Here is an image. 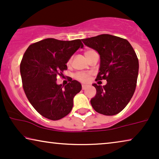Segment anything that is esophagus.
<instances>
[{
	"label": "esophagus",
	"instance_id": "1",
	"mask_svg": "<svg viewBox=\"0 0 159 159\" xmlns=\"http://www.w3.org/2000/svg\"><path fill=\"white\" fill-rule=\"evenodd\" d=\"M86 88H87V85H84V84H82V90H85Z\"/></svg>",
	"mask_w": 159,
	"mask_h": 159
}]
</instances>
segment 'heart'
<instances>
[{"instance_id":"obj_1","label":"heart","mask_w":159,"mask_h":159,"mask_svg":"<svg viewBox=\"0 0 159 159\" xmlns=\"http://www.w3.org/2000/svg\"><path fill=\"white\" fill-rule=\"evenodd\" d=\"M94 53H95L94 51H92V50H88V51L84 52V56H85L87 59H88V58L92 56V54H93ZM71 59L70 58V59L68 61V63H67V64L69 65L71 64ZM75 77L76 79L79 80L80 82H86L88 80L89 77H90V74L86 73V72H77L75 74Z\"/></svg>"}]
</instances>
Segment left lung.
<instances>
[{
  "mask_svg": "<svg viewBox=\"0 0 159 159\" xmlns=\"http://www.w3.org/2000/svg\"><path fill=\"white\" fill-rule=\"evenodd\" d=\"M87 46L95 50L101 58L96 80H106V85H93L96 95L90 100L95 111L106 116L121 112L131 100L138 76V58L126 39L103 34L82 39Z\"/></svg>",
  "mask_w": 159,
  "mask_h": 159,
  "instance_id": "obj_1",
  "label": "left lung"
}]
</instances>
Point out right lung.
Wrapping results in <instances>:
<instances>
[{
  "label": "right lung",
  "instance_id": "add662e5",
  "mask_svg": "<svg viewBox=\"0 0 159 159\" xmlns=\"http://www.w3.org/2000/svg\"><path fill=\"white\" fill-rule=\"evenodd\" d=\"M80 48H83L80 39L47 38L30 45L24 54L20 64L24 91L34 109L45 118L58 120L72 109L73 98L82 90L81 84L71 79L64 88L56 80Z\"/></svg>",
  "mask_w": 159,
  "mask_h": 159
}]
</instances>
